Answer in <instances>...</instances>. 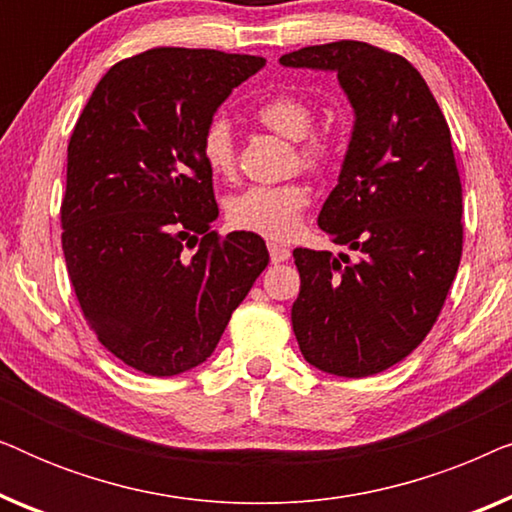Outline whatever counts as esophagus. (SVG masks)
<instances>
[{
	"label": "esophagus",
	"mask_w": 512,
	"mask_h": 512,
	"mask_svg": "<svg viewBox=\"0 0 512 512\" xmlns=\"http://www.w3.org/2000/svg\"><path fill=\"white\" fill-rule=\"evenodd\" d=\"M268 251H270V261L272 263H284V261H289V256H291V249H286L277 242H270Z\"/></svg>",
	"instance_id": "esophagus-1"
}]
</instances>
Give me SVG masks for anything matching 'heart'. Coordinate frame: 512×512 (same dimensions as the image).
I'll return each instance as SVG.
<instances>
[{"label": "heart", "mask_w": 512, "mask_h": 512, "mask_svg": "<svg viewBox=\"0 0 512 512\" xmlns=\"http://www.w3.org/2000/svg\"><path fill=\"white\" fill-rule=\"evenodd\" d=\"M254 118L275 135L296 142V165L314 174L331 172L342 156V132L335 128H312V104L296 93H277L261 102ZM200 156L216 179H233L237 174L235 137L226 118H212L200 137ZM312 191L305 181L293 179L275 186H249L228 202V219L235 228L289 240L298 233Z\"/></svg>", "instance_id": "1"}]
</instances>
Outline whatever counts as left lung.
I'll list each match as a JSON object with an SVG mask.
<instances>
[{
    "mask_svg": "<svg viewBox=\"0 0 512 512\" xmlns=\"http://www.w3.org/2000/svg\"><path fill=\"white\" fill-rule=\"evenodd\" d=\"M279 62L338 72L356 111L340 181L319 214V228L356 258L293 249V333L324 373H382L422 345L459 270L464 207L450 128L398 53L342 39Z\"/></svg>",
    "mask_w": 512,
    "mask_h": 512,
    "instance_id": "8db88e82",
    "label": "left lung"
}]
</instances>
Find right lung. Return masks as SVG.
Here are the masks:
<instances>
[{
    "mask_svg": "<svg viewBox=\"0 0 512 512\" xmlns=\"http://www.w3.org/2000/svg\"><path fill=\"white\" fill-rule=\"evenodd\" d=\"M265 65L212 48H151L116 62L67 146L62 251L83 319L125 366L153 377L209 359L270 256L219 216L200 137L230 90Z\"/></svg>",
    "mask_w": 512,
    "mask_h": 512,
    "instance_id": "obj_1",
    "label": "right lung"
}]
</instances>
